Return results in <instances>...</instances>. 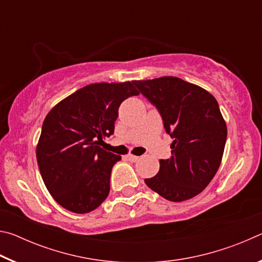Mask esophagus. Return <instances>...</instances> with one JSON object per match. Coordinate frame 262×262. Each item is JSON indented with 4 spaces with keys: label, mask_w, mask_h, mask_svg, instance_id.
<instances>
[{
    "label": "esophagus",
    "mask_w": 262,
    "mask_h": 262,
    "mask_svg": "<svg viewBox=\"0 0 262 262\" xmlns=\"http://www.w3.org/2000/svg\"><path fill=\"white\" fill-rule=\"evenodd\" d=\"M126 158L128 159V161H129V162H132V163H135L136 161H137V159H139V157H137V156H134V155H127V156H126Z\"/></svg>",
    "instance_id": "1"
}]
</instances>
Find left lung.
<instances>
[{
  "label": "left lung",
  "mask_w": 262,
  "mask_h": 262,
  "mask_svg": "<svg viewBox=\"0 0 262 262\" xmlns=\"http://www.w3.org/2000/svg\"><path fill=\"white\" fill-rule=\"evenodd\" d=\"M134 85L157 108L173 140L172 156L161 159L159 172L145 184L168 201L194 198L214 178L224 152L228 130L219 103L205 89L178 77Z\"/></svg>",
  "instance_id": "obj_1"
}]
</instances>
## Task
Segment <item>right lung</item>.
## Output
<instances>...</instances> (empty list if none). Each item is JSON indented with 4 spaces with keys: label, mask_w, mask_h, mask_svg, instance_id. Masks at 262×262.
<instances>
[{
    "label": "right lung",
    "mask_w": 262,
    "mask_h": 262,
    "mask_svg": "<svg viewBox=\"0 0 262 262\" xmlns=\"http://www.w3.org/2000/svg\"><path fill=\"white\" fill-rule=\"evenodd\" d=\"M137 95L134 82L95 83L61 100L47 114L37 161L48 192L60 206L85 214L107 198L111 172L121 156L99 145L114 133L119 106Z\"/></svg>",
    "instance_id": "right-lung-1"
}]
</instances>
